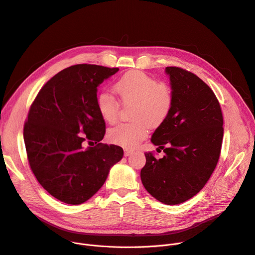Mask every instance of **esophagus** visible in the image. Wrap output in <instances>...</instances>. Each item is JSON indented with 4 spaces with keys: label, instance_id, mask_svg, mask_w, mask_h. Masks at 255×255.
Here are the masks:
<instances>
[{
    "label": "esophagus",
    "instance_id": "34e87169",
    "mask_svg": "<svg viewBox=\"0 0 255 255\" xmlns=\"http://www.w3.org/2000/svg\"><path fill=\"white\" fill-rule=\"evenodd\" d=\"M134 152V150L133 149H131V148H125L124 149V155L127 157V156H130L131 154H133Z\"/></svg>",
    "mask_w": 255,
    "mask_h": 255
}]
</instances>
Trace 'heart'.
Instances as JSON below:
<instances>
[{
	"instance_id": "b5f03b06",
	"label": "heart",
	"mask_w": 255,
	"mask_h": 255,
	"mask_svg": "<svg viewBox=\"0 0 255 255\" xmlns=\"http://www.w3.org/2000/svg\"><path fill=\"white\" fill-rule=\"evenodd\" d=\"M114 88L124 105L133 104V121L119 124L108 132V139L114 144L136 146L147 136L149 125L161 126L173 109L174 94L170 85L158 82L143 72L125 73L117 80ZM96 108L107 123H116L120 114V105L111 93L100 92L96 96Z\"/></svg>"
}]
</instances>
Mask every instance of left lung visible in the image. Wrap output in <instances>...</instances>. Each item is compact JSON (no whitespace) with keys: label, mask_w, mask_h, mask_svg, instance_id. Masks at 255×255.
<instances>
[{"label":"left lung","mask_w":255,"mask_h":255,"mask_svg":"<svg viewBox=\"0 0 255 255\" xmlns=\"http://www.w3.org/2000/svg\"><path fill=\"white\" fill-rule=\"evenodd\" d=\"M166 73L174 105L150 139L164 157L144 152L140 178L152 197L176 205L197 195L213 173L222 150L224 118L214 92L198 76L176 66H167Z\"/></svg>","instance_id":"obj_1"}]
</instances>
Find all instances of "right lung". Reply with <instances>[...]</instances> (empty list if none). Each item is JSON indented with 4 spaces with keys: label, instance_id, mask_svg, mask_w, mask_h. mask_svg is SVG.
<instances>
[{
    "label": "right lung",
    "instance_id": "obj_1",
    "mask_svg": "<svg viewBox=\"0 0 255 255\" xmlns=\"http://www.w3.org/2000/svg\"><path fill=\"white\" fill-rule=\"evenodd\" d=\"M118 71L87 63L66 67L29 108L23 127L29 167L43 188L66 204L89 200L123 158L121 146L100 142L106 122L96 108L97 86Z\"/></svg>",
    "mask_w": 255,
    "mask_h": 255
}]
</instances>
